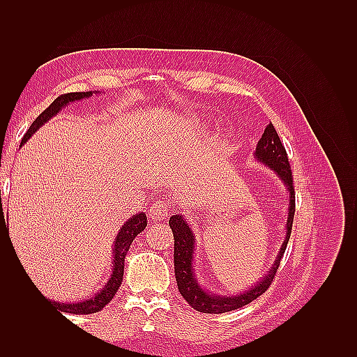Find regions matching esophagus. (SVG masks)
Segmentation results:
<instances>
[{
  "label": "esophagus",
  "mask_w": 357,
  "mask_h": 357,
  "mask_svg": "<svg viewBox=\"0 0 357 357\" xmlns=\"http://www.w3.org/2000/svg\"><path fill=\"white\" fill-rule=\"evenodd\" d=\"M171 213L169 201H156L149 208V218L152 220H164Z\"/></svg>",
  "instance_id": "1"
}]
</instances>
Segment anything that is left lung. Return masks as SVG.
Segmentation results:
<instances>
[{"label":"left lung","mask_w":357,"mask_h":357,"mask_svg":"<svg viewBox=\"0 0 357 357\" xmlns=\"http://www.w3.org/2000/svg\"><path fill=\"white\" fill-rule=\"evenodd\" d=\"M255 159L261 162L262 165L271 168L277 177L282 180L284 185L287 195H289V205H287V220L284 228V240L282 247L274 259L271 268L268 269L266 274L259 278L253 286L247 290H241L240 294L235 295H219L211 294L205 287L198 283V278L195 274V247H197V236L195 232L192 231L188 219L183 214H172L169 218V228L174 234V273L180 295L188 301V304L195 308L199 312H207V314H219V312H228L236 308H241L252 301L265 294V290L271 284L273 278L277 273L280 261L284 255L286 245L290 238L291 232V223H294V214H295V189H294V178H291L289 159L286 155L284 146L280 142V137L275 131L273 123H269L262 138L259 139L256 144V150L253 153Z\"/></svg>","instance_id":"left-lung-1"}]
</instances>
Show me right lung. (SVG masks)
<instances>
[{
	"mask_svg": "<svg viewBox=\"0 0 357 357\" xmlns=\"http://www.w3.org/2000/svg\"><path fill=\"white\" fill-rule=\"evenodd\" d=\"M93 93H101V92H98V91L71 92V93L58 96V98L49 105V109H46L36 119L34 122H32V125L29 126L26 134L22 138L20 147H22L43 125L47 123L52 117H55L62 109H66V107H68L71 102L82 101L84 98H91ZM0 202H1V195H0ZM1 207H3V204H1ZM1 219H4L3 208H1ZM146 226H147V218L143 211L131 215V218H129L122 225V228L119 229L116 238L113 241L112 274H110L109 280H107V283L98 291H96V294H93L88 299H80V301H73V302H59V301H52V299H47V301L52 302L53 305H56V308H59V311L70 312V314H92V312H98L100 310H102L113 299L119 286H121V283H122L125 257H126L129 247H131L135 236L142 231H144Z\"/></svg>",
	"mask_w": 357,
	"mask_h": 357,
	"instance_id": "add662e5",
	"label": "right lung"
}]
</instances>
